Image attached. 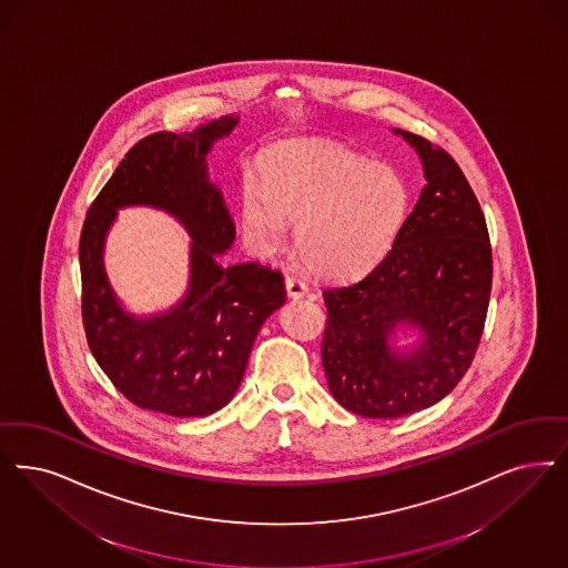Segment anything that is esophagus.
<instances>
[{"label":"esophagus","instance_id":"34e87169","mask_svg":"<svg viewBox=\"0 0 568 568\" xmlns=\"http://www.w3.org/2000/svg\"><path fill=\"white\" fill-rule=\"evenodd\" d=\"M285 290H287V295L294 297V300L308 294V285H306V281L300 278V276H287V278H285Z\"/></svg>","mask_w":568,"mask_h":568}]
</instances>
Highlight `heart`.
Segmentation results:
<instances>
[{"instance_id": "heart-1", "label": "heart", "mask_w": 568, "mask_h": 568, "mask_svg": "<svg viewBox=\"0 0 568 568\" xmlns=\"http://www.w3.org/2000/svg\"><path fill=\"white\" fill-rule=\"evenodd\" d=\"M409 205L394 170L353 151L297 144L276 151L264 189L247 184L243 220L257 239L276 243L285 220L295 247L314 273L344 278L369 271L390 250Z\"/></svg>"}]
</instances>
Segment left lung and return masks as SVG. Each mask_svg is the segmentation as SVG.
I'll return each mask as SVG.
<instances>
[{"instance_id":"left-lung-1","label":"left lung","mask_w":568,"mask_h":568,"mask_svg":"<svg viewBox=\"0 0 568 568\" xmlns=\"http://www.w3.org/2000/svg\"><path fill=\"white\" fill-rule=\"evenodd\" d=\"M428 184L392 250L369 273L323 292V367L333 398L363 417L394 419L428 409L466 375L478 351L493 283L489 229L457 161L403 132ZM405 322L427 335L417 354L387 346Z\"/></svg>"}]
</instances>
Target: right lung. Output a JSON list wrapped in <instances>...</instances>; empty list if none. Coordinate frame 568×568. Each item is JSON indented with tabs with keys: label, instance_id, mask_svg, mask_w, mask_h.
Segmentation results:
<instances>
[{
	"label": "right lung",
	"instance_id": "right-lung-1",
	"mask_svg": "<svg viewBox=\"0 0 568 568\" xmlns=\"http://www.w3.org/2000/svg\"><path fill=\"white\" fill-rule=\"evenodd\" d=\"M236 118L195 132L138 140L92 201L79 236L81 321L100 369L144 412L201 417L222 409L243 379L262 323L283 306V276L243 262L220 266L235 226L207 182L205 153ZM146 202L176 214L194 236L192 287L172 314L136 322L116 306L101 268V241L123 204Z\"/></svg>",
	"mask_w": 568,
	"mask_h": 568
}]
</instances>
